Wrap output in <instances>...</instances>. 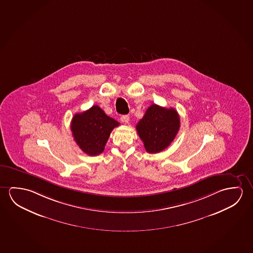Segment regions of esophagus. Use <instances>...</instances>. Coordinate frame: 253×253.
<instances>
[{
  "mask_svg": "<svg viewBox=\"0 0 253 253\" xmlns=\"http://www.w3.org/2000/svg\"><path fill=\"white\" fill-rule=\"evenodd\" d=\"M121 121L127 124V123H129V121H130V117L128 115H123V116L121 117Z\"/></svg>",
  "mask_w": 253,
  "mask_h": 253,
  "instance_id": "obj_1",
  "label": "esophagus"
}]
</instances>
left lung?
I'll return each instance as SVG.
<instances>
[{
    "mask_svg": "<svg viewBox=\"0 0 253 253\" xmlns=\"http://www.w3.org/2000/svg\"><path fill=\"white\" fill-rule=\"evenodd\" d=\"M180 127L179 115L174 108L154 104L147 109L136 125L139 136L147 152L159 153L168 148Z\"/></svg>",
    "mask_w": 253,
    "mask_h": 253,
    "instance_id": "1",
    "label": "left lung"
}]
</instances>
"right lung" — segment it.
Masks as SVG:
<instances>
[{
	"mask_svg": "<svg viewBox=\"0 0 253 253\" xmlns=\"http://www.w3.org/2000/svg\"><path fill=\"white\" fill-rule=\"evenodd\" d=\"M119 125L98 105H93L73 117L71 131L74 140L84 152L88 156H97L103 153L111 132Z\"/></svg>",
	"mask_w": 253,
	"mask_h": 253,
	"instance_id": "1",
	"label": "right lung"
}]
</instances>
